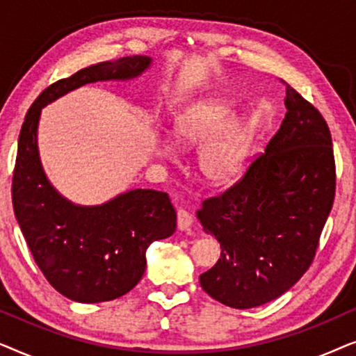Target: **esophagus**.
I'll list each match as a JSON object with an SVG mask.
<instances>
[{
  "mask_svg": "<svg viewBox=\"0 0 356 356\" xmlns=\"http://www.w3.org/2000/svg\"><path fill=\"white\" fill-rule=\"evenodd\" d=\"M177 217H178V228H179V230H189V227L193 225L191 213L183 211V209H179Z\"/></svg>",
  "mask_w": 356,
  "mask_h": 356,
  "instance_id": "esophagus-1",
  "label": "esophagus"
}]
</instances>
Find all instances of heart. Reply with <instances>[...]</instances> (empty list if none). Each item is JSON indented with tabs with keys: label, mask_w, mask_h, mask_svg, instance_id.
Here are the masks:
<instances>
[{
	"label": "heart",
	"mask_w": 356,
	"mask_h": 356,
	"mask_svg": "<svg viewBox=\"0 0 356 356\" xmlns=\"http://www.w3.org/2000/svg\"><path fill=\"white\" fill-rule=\"evenodd\" d=\"M235 106L222 99L199 102L179 116L173 139L183 145H197L196 167L211 184L232 183L241 173L250 150L252 126L245 116H235ZM160 154L172 155V144H160Z\"/></svg>",
	"instance_id": "obj_1"
}]
</instances>
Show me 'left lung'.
<instances>
[{"label":"left lung","mask_w":356,"mask_h":356,"mask_svg":"<svg viewBox=\"0 0 356 356\" xmlns=\"http://www.w3.org/2000/svg\"><path fill=\"white\" fill-rule=\"evenodd\" d=\"M285 118L245 177L196 212L220 243L199 275L206 293L236 309L279 298L314 259L335 196L332 138L323 115L286 84Z\"/></svg>","instance_id":"8db88e82"}]
</instances>
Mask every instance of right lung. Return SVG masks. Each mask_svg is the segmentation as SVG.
Wrapping results in <instances>:
<instances>
[{"label": "right lung", "instance_id": "1", "mask_svg": "<svg viewBox=\"0 0 356 356\" xmlns=\"http://www.w3.org/2000/svg\"><path fill=\"white\" fill-rule=\"evenodd\" d=\"M152 65L150 56H126L55 82L29 108L19 134L13 177L16 220L42 274L77 303H102L133 290L144 275L147 248L177 230V212L168 194L154 189H128L95 206L63 196L42 165V110L86 84L138 79Z\"/></svg>", "mask_w": 356, "mask_h": 356}]
</instances>
